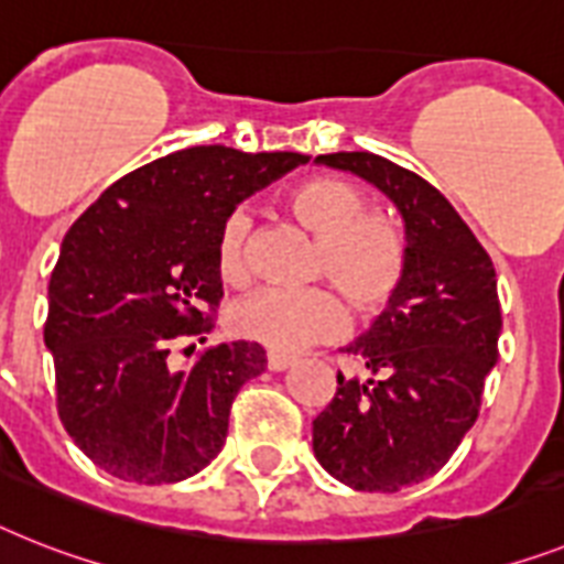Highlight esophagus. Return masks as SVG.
<instances>
[{
	"mask_svg": "<svg viewBox=\"0 0 564 564\" xmlns=\"http://www.w3.org/2000/svg\"><path fill=\"white\" fill-rule=\"evenodd\" d=\"M291 366H293L291 355H279V351H271V355H268V369L271 371H285L291 369Z\"/></svg>",
	"mask_w": 564,
	"mask_h": 564,
	"instance_id": "1",
	"label": "esophagus"
}]
</instances>
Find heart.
<instances>
[{
    "label": "heart",
    "instance_id": "obj_1",
    "mask_svg": "<svg viewBox=\"0 0 564 564\" xmlns=\"http://www.w3.org/2000/svg\"><path fill=\"white\" fill-rule=\"evenodd\" d=\"M285 204L288 213L316 236L311 276L328 279L362 319L383 314L406 276V241L392 218L366 213L360 189L334 175L300 181L285 195ZM248 232L245 209L230 213L218 230L216 268L227 285H245L250 276ZM227 323L236 337L273 351H296L343 337L348 316L328 288H268L236 302Z\"/></svg>",
    "mask_w": 564,
    "mask_h": 564
}]
</instances>
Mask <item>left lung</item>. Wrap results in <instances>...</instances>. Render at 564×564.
<instances>
[{"instance_id":"left-lung-1","label":"left lung","mask_w":564,"mask_h":564,"mask_svg":"<svg viewBox=\"0 0 564 564\" xmlns=\"http://www.w3.org/2000/svg\"><path fill=\"white\" fill-rule=\"evenodd\" d=\"M314 161L375 184L403 218V285L346 346L369 380L337 375L332 403L314 417V455L328 476L362 492H398L435 476L476 423L499 360L496 268L453 204L415 172L371 152Z\"/></svg>"}]
</instances>
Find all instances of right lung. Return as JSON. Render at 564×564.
<instances>
[{
	"mask_svg": "<svg viewBox=\"0 0 564 564\" xmlns=\"http://www.w3.org/2000/svg\"><path fill=\"white\" fill-rule=\"evenodd\" d=\"M300 152L189 147L115 181L65 232L48 282L45 346L57 412L97 467L175 484L221 453L239 389L268 366L259 343H221L175 371L172 343L213 328L218 230L236 204L308 164Z\"/></svg>",
	"mask_w": 564,
	"mask_h": 564,
	"instance_id": "obj_1",
	"label": "right lung"
}]
</instances>
